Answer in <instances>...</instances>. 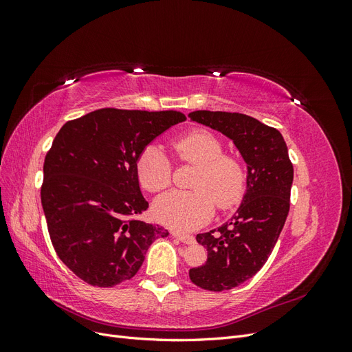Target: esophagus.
Listing matches in <instances>:
<instances>
[{"mask_svg":"<svg viewBox=\"0 0 352 352\" xmlns=\"http://www.w3.org/2000/svg\"><path fill=\"white\" fill-rule=\"evenodd\" d=\"M173 238L179 239L180 242H184L186 245H192L195 242V238L192 235H188V233H179V232H172Z\"/></svg>","mask_w":352,"mask_h":352,"instance_id":"obj_1","label":"esophagus"}]
</instances>
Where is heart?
I'll use <instances>...</instances> for the list:
<instances>
[{"instance_id":"obj_1","label":"heart","mask_w":352,"mask_h":352,"mask_svg":"<svg viewBox=\"0 0 352 352\" xmlns=\"http://www.w3.org/2000/svg\"><path fill=\"white\" fill-rule=\"evenodd\" d=\"M180 160L198 166L195 190H170L154 204L157 219L164 225L189 230L204 225L214 211L226 210L242 199L247 172L238 158L226 155L219 138L207 131H192L172 144ZM136 175L150 192H160L170 185L172 163L158 144L146 145L136 158Z\"/></svg>"}]
</instances>
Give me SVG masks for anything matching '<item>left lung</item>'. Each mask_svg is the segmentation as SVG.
<instances>
[{
  "mask_svg": "<svg viewBox=\"0 0 352 352\" xmlns=\"http://www.w3.org/2000/svg\"><path fill=\"white\" fill-rule=\"evenodd\" d=\"M189 117L232 140L247 164L241 206L220 228L198 233L208 258L189 270L202 289L228 291L251 279L270 257L289 212L294 167L282 133L251 116L201 110Z\"/></svg>",
  "mask_w": 352,
  "mask_h": 352,
  "instance_id": "1",
  "label": "left lung"
}]
</instances>
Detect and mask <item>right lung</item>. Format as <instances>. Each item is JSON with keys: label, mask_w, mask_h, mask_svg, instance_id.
Instances as JSON below:
<instances>
[{"label": "right lung", "mask_w": 352, "mask_h": 352, "mask_svg": "<svg viewBox=\"0 0 352 352\" xmlns=\"http://www.w3.org/2000/svg\"><path fill=\"white\" fill-rule=\"evenodd\" d=\"M179 111L101 109L67 122L44 163L41 202L60 260L89 285L110 287L140 270L150 245L168 230L136 220L148 208L136 158Z\"/></svg>", "instance_id": "add662e5"}]
</instances>
